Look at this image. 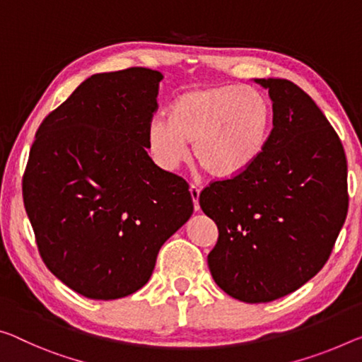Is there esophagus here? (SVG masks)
<instances>
[{
	"label": "esophagus",
	"mask_w": 362,
	"mask_h": 362,
	"mask_svg": "<svg viewBox=\"0 0 362 362\" xmlns=\"http://www.w3.org/2000/svg\"><path fill=\"white\" fill-rule=\"evenodd\" d=\"M199 193L202 190L197 185H190V194H192V199H193V204H194V211H199Z\"/></svg>",
	"instance_id": "1"
}]
</instances>
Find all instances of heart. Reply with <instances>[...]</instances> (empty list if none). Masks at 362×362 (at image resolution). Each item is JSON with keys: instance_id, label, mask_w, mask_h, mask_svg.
I'll list each match as a JSON object with an SVG mask.
<instances>
[{"instance_id": "1", "label": "heart", "mask_w": 362, "mask_h": 362, "mask_svg": "<svg viewBox=\"0 0 362 362\" xmlns=\"http://www.w3.org/2000/svg\"><path fill=\"white\" fill-rule=\"evenodd\" d=\"M272 129V103L261 90L202 85L177 95L168 116L150 120L146 145L160 168L172 170L187 159V143H193V158L211 179L230 180L259 163Z\"/></svg>"}]
</instances>
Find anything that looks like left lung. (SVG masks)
<instances>
[{"label":"left lung","instance_id":"1","mask_svg":"<svg viewBox=\"0 0 362 362\" xmlns=\"http://www.w3.org/2000/svg\"><path fill=\"white\" fill-rule=\"evenodd\" d=\"M269 90L274 129L253 169L199 194L219 238L208 255L214 282L235 300L269 303L311 280L329 259L348 212L345 150L298 85L255 78Z\"/></svg>","mask_w":362,"mask_h":362}]
</instances>
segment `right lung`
Returning <instances> with one entry per match:
<instances>
[{
    "instance_id": "1",
    "label": "right lung",
    "mask_w": 362,
    "mask_h": 362,
    "mask_svg": "<svg viewBox=\"0 0 362 362\" xmlns=\"http://www.w3.org/2000/svg\"><path fill=\"white\" fill-rule=\"evenodd\" d=\"M163 74H95L49 112L22 182L45 264L90 300H117L150 280L160 246L193 214L182 177L146 153Z\"/></svg>"
}]
</instances>
